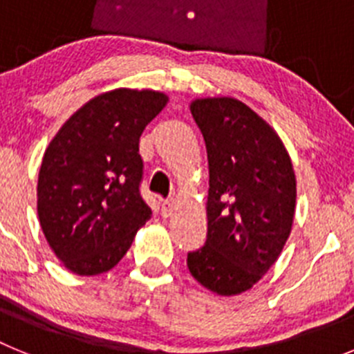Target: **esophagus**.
<instances>
[{"label": "esophagus", "mask_w": 354, "mask_h": 354, "mask_svg": "<svg viewBox=\"0 0 354 354\" xmlns=\"http://www.w3.org/2000/svg\"><path fill=\"white\" fill-rule=\"evenodd\" d=\"M174 200H162L161 204V214L165 216V218H168V216H171V212H174Z\"/></svg>", "instance_id": "34e87169"}]
</instances>
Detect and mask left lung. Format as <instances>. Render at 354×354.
I'll use <instances>...</instances> for the list:
<instances>
[{
	"instance_id": "1",
	"label": "left lung",
	"mask_w": 354,
	"mask_h": 354,
	"mask_svg": "<svg viewBox=\"0 0 354 354\" xmlns=\"http://www.w3.org/2000/svg\"><path fill=\"white\" fill-rule=\"evenodd\" d=\"M209 161L207 239L187 253L196 282L220 296L252 289L289 239L296 177L282 140L245 102L195 99L189 106Z\"/></svg>"
}]
</instances>
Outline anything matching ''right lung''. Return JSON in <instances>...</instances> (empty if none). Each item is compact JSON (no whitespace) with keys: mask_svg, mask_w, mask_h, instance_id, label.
Returning a JSON list of instances; mask_svg holds the SVG:
<instances>
[{"mask_svg":"<svg viewBox=\"0 0 354 354\" xmlns=\"http://www.w3.org/2000/svg\"><path fill=\"white\" fill-rule=\"evenodd\" d=\"M168 102L154 90L93 97L51 140L37 184V212L55 255L72 273L109 271L152 211L140 195V136Z\"/></svg>","mask_w":354,"mask_h":354,"instance_id":"add662e5","label":"right lung"}]
</instances>
